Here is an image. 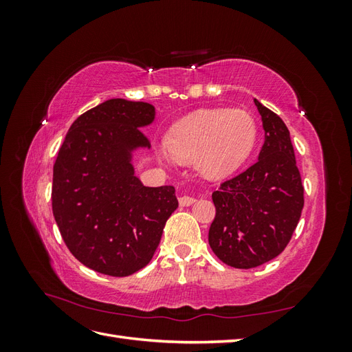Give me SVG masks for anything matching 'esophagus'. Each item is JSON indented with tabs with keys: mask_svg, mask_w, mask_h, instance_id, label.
Here are the masks:
<instances>
[{
	"mask_svg": "<svg viewBox=\"0 0 352 352\" xmlns=\"http://www.w3.org/2000/svg\"><path fill=\"white\" fill-rule=\"evenodd\" d=\"M195 201H197V198L192 197V195H182V197L179 198V204L182 206V207H188L190 204H194Z\"/></svg>",
	"mask_w": 352,
	"mask_h": 352,
	"instance_id": "34e87169",
	"label": "esophagus"
}]
</instances>
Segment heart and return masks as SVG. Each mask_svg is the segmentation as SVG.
Returning a JSON list of instances; mask_svg holds the SVG:
<instances>
[{
    "label": "heart",
    "instance_id": "heart-1",
    "mask_svg": "<svg viewBox=\"0 0 352 352\" xmlns=\"http://www.w3.org/2000/svg\"><path fill=\"white\" fill-rule=\"evenodd\" d=\"M255 140L257 124L248 111L206 110L176 124L167 148L179 160H195L206 176L225 177L250 157Z\"/></svg>",
    "mask_w": 352,
    "mask_h": 352
}]
</instances>
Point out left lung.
Instances as JSON below:
<instances>
[{"label": "left lung", "instance_id": "1", "mask_svg": "<svg viewBox=\"0 0 352 352\" xmlns=\"http://www.w3.org/2000/svg\"><path fill=\"white\" fill-rule=\"evenodd\" d=\"M261 114L264 144L258 160L212 192L216 217L208 243L230 267L252 269L286 248L300 221L304 186L289 131L280 117L254 100Z\"/></svg>", "mask_w": 352, "mask_h": 352}]
</instances>
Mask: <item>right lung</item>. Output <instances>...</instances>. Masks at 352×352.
<instances>
[{"mask_svg": "<svg viewBox=\"0 0 352 352\" xmlns=\"http://www.w3.org/2000/svg\"><path fill=\"white\" fill-rule=\"evenodd\" d=\"M151 104L109 100L80 114L63 142L52 173V214L69 251L83 265L124 278L151 261L179 202L173 186H144L131 153L150 148L140 127Z\"/></svg>", "mask_w": 352, "mask_h": 352, "instance_id": "add662e5", "label": "right lung"}]
</instances>
